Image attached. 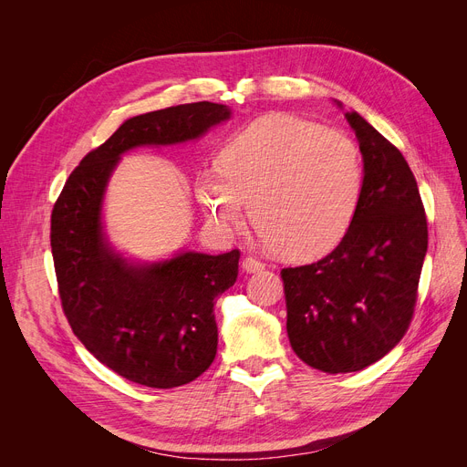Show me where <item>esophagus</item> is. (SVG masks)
Instances as JSON below:
<instances>
[{"label":"esophagus","mask_w":467,"mask_h":467,"mask_svg":"<svg viewBox=\"0 0 467 467\" xmlns=\"http://www.w3.org/2000/svg\"><path fill=\"white\" fill-rule=\"evenodd\" d=\"M265 268V265L254 257H244L242 259V271L248 273V275H254V273H261Z\"/></svg>","instance_id":"obj_1"}]
</instances>
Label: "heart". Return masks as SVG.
Instances as JSON below:
<instances>
[{
    "label": "heart",
    "instance_id": "1",
    "mask_svg": "<svg viewBox=\"0 0 467 467\" xmlns=\"http://www.w3.org/2000/svg\"><path fill=\"white\" fill-rule=\"evenodd\" d=\"M219 170L196 178V199L223 229H238L252 204L261 238L287 261L329 254L354 225L365 192L358 143L320 122L263 115L238 130L219 155Z\"/></svg>",
    "mask_w": 467,
    "mask_h": 467
}]
</instances>
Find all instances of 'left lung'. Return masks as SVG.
Masks as SVG:
<instances>
[{"instance_id": "obj_1", "label": "left lung", "mask_w": 467, "mask_h": 467, "mask_svg": "<svg viewBox=\"0 0 467 467\" xmlns=\"http://www.w3.org/2000/svg\"><path fill=\"white\" fill-rule=\"evenodd\" d=\"M345 117L365 164L354 225L327 257L282 271L291 348L331 375L365 369L403 338L428 252L426 213L405 157L358 111Z\"/></svg>"}]
</instances>
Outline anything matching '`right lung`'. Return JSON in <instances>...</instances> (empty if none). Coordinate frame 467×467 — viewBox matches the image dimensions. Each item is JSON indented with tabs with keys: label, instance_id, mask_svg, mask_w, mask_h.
<instances>
[{
	"label": "right lung",
	"instance_id": "right-lung-1",
	"mask_svg": "<svg viewBox=\"0 0 467 467\" xmlns=\"http://www.w3.org/2000/svg\"><path fill=\"white\" fill-rule=\"evenodd\" d=\"M231 117L212 102L130 117L71 171L55 204L51 246L67 322L98 361L136 384L183 386L212 365L213 301L234 285L240 252L127 257L106 231L108 183L125 153L201 140Z\"/></svg>",
	"mask_w": 467,
	"mask_h": 467
}]
</instances>
